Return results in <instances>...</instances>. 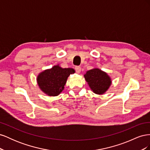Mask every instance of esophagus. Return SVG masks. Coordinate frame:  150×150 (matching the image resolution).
<instances>
[{
    "label": "esophagus",
    "instance_id": "34e87169",
    "mask_svg": "<svg viewBox=\"0 0 150 150\" xmlns=\"http://www.w3.org/2000/svg\"><path fill=\"white\" fill-rule=\"evenodd\" d=\"M75 70L78 74H79L81 71V68L79 66H76L75 67Z\"/></svg>",
    "mask_w": 150,
    "mask_h": 150
}]
</instances>
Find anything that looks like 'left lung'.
I'll return each instance as SVG.
<instances>
[{"label": "left lung", "instance_id": "1", "mask_svg": "<svg viewBox=\"0 0 150 150\" xmlns=\"http://www.w3.org/2000/svg\"><path fill=\"white\" fill-rule=\"evenodd\" d=\"M84 77L91 89L97 94L105 93L112 83L111 78L106 72L98 68L88 71Z\"/></svg>", "mask_w": 150, "mask_h": 150}]
</instances>
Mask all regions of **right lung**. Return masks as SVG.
<instances>
[{
  "instance_id": "right-lung-1",
  "label": "right lung",
  "mask_w": 150,
  "mask_h": 150,
  "mask_svg": "<svg viewBox=\"0 0 150 150\" xmlns=\"http://www.w3.org/2000/svg\"><path fill=\"white\" fill-rule=\"evenodd\" d=\"M74 72L72 68H62L57 64L40 72L37 83L44 93L49 96H56L64 90L68 77Z\"/></svg>"
}]
</instances>
